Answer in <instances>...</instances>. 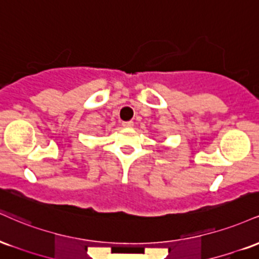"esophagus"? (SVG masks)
Here are the masks:
<instances>
[{
    "mask_svg": "<svg viewBox=\"0 0 259 259\" xmlns=\"http://www.w3.org/2000/svg\"><path fill=\"white\" fill-rule=\"evenodd\" d=\"M124 127H132L134 125L133 121H123V124H121Z\"/></svg>",
    "mask_w": 259,
    "mask_h": 259,
    "instance_id": "1",
    "label": "esophagus"
}]
</instances>
